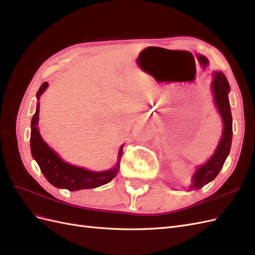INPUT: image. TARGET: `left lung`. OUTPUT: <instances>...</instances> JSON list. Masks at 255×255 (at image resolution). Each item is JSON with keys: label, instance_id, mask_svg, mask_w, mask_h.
I'll return each mask as SVG.
<instances>
[{"label": "left lung", "instance_id": "1", "mask_svg": "<svg viewBox=\"0 0 255 255\" xmlns=\"http://www.w3.org/2000/svg\"><path fill=\"white\" fill-rule=\"evenodd\" d=\"M211 87L214 95V102L223 121L222 136L212 157L205 164L197 167L196 172L192 175V184L189 187L190 190L202 188L204 185L213 181L218 175L229 155L231 143H232V114H231L228 98L230 85L223 72L216 71L214 73V81L212 82Z\"/></svg>", "mask_w": 255, "mask_h": 255}]
</instances>
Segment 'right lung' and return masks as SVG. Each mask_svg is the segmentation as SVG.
<instances>
[{
	"label": "right lung",
	"instance_id": "right-lung-1",
	"mask_svg": "<svg viewBox=\"0 0 255 255\" xmlns=\"http://www.w3.org/2000/svg\"><path fill=\"white\" fill-rule=\"evenodd\" d=\"M47 87L48 83L44 82L39 90L37 91V100L40 99V96ZM38 122H39V103L37 104L36 113L32 118V123H30V150H32V155L37 161L38 166L40 167V170L45 176V179L53 186L72 191L90 189L102 186V185L111 182L117 175L123 145H121L119 150L118 161L115 168L100 172L89 171L85 168L68 164L61 159L57 155V153L54 152L42 140L39 129H38Z\"/></svg>",
	"mask_w": 255,
	"mask_h": 255
}]
</instances>
